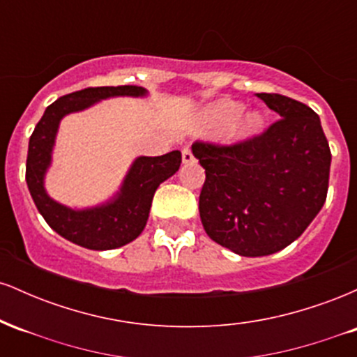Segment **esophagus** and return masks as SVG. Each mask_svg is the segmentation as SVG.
Wrapping results in <instances>:
<instances>
[{"label":"esophagus","mask_w":357,"mask_h":357,"mask_svg":"<svg viewBox=\"0 0 357 357\" xmlns=\"http://www.w3.org/2000/svg\"><path fill=\"white\" fill-rule=\"evenodd\" d=\"M181 154H183V162H192L195 161V155H192V153H191V147L190 146H186V147H183V151H181Z\"/></svg>","instance_id":"1"}]
</instances>
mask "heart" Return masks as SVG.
<instances>
[{
	"label": "heart",
	"mask_w": 357,
	"mask_h": 357,
	"mask_svg": "<svg viewBox=\"0 0 357 357\" xmlns=\"http://www.w3.org/2000/svg\"><path fill=\"white\" fill-rule=\"evenodd\" d=\"M243 107L238 104V102H231V100H221L216 102L215 105H211L210 109L204 112V122L211 127H227L233 124V122L238 119ZM258 124V117L250 116L247 119V126L252 129Z\"/></svg>",
	"instance_id": "obj_1"
}]
</instances>
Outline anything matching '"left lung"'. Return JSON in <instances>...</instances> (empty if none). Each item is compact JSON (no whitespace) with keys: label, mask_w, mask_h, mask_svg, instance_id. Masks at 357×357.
Returning a JSON list of instances; mask_svg holds the SVG:
<instances>
[{"label":"left lung","mask_w":357,"mask_h":357,"mask_svg":"<svg viewBox=\"0 0 357 357\" xmlns=\"http://www.w3.org/2000/svg\"><path fill=\"white\" fill-rule=\"evenodd\" d=\"M280 119L233 144L192 142L206 179L199 195L204 231L241 257L289 247L327 198L331 149L321 119L302 102L257 93Z\"/></svg>","instance_id":"left-lung-1"}]
</instances>
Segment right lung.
<instances>
[{"mask_svg": "<svg viewBox=\"0 0 357 357\" xmlns=\"http://www.w3.org/2000/svg\"><path fill=\"white\" fill-rule=\"evenodd\" d=\"M144 93L146 90L137 85L77 90L48 105L31 134L26 158L28 190L45 221L72 243L90 250H112L136 240L149 218L158 186L179 169L181 153L173 151L155 158H137L114 202L92 210L75 211L53 202L43 188V176L50 166L52 147L60 119L70 112L87 109L107 97H139Z\"/></svg>", "mask_w": 357, "mask_h": 357, "instance_id": "1", "label": "right lung"}]
</instances>
